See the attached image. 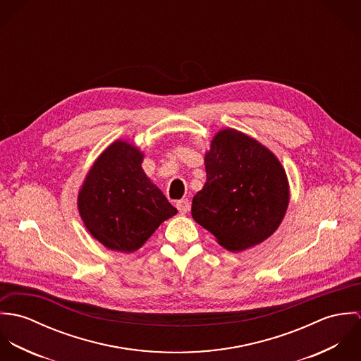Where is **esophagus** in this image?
<instances>
[{
  "label": "esophagus",
  "instance_id": "1",
  "mask_svg": "<svg viewBox=\"0 0 361 361\" xmlns=\"http://www.w3.org/2000/svg\"><path fill=\"white\" fill-rule=\"evenodd\" d=\"M176 208L179 209L180 214H186L189 211V208H190V203H189L188 199H182V200H179L176 203Z\"/></svg>",
  "mask_w": 361,
  "mask_h": 361
}]
</instances>
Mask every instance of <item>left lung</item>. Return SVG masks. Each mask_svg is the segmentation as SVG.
I'll return each instance as SVG.
<instances>
[{
	"instance_id": "1",
	"label": "left lung",
	"mask_w": 361,
	"mask_h": 361,
	"mask_svg": "<svg viewBox=\"0 0 361 361\" xmlns=\"http://www.w3.org/2000/svg\"><path fill=\"white\" fill-rule=\"evenodd\" d=\"M207 182L192 202V216L221 246L242 252L271 236L289 203L278 158L235 129L216 133L206 154Z\"/></svg>"
}]
</instances>
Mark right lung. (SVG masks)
Returning a JSON list of instances; mask_svg holds the SVG:
<instances>
[{"label": "right lung", "mask_w": 361, "mask_h": 361, "mask_svg": "<svg viewBox=\"0 0 361 361\" xmlns=\"http://www.w3.org/2000/svg\"><path fill=\"white\" fill-rule=\"evenodd\" d=\"M143 154L126 142L112 143L92 166L79 193V212L105 247L135 252L178 211L142 168Z\"/></svg>", "instance_id": "add662e5"}]
</instances>
